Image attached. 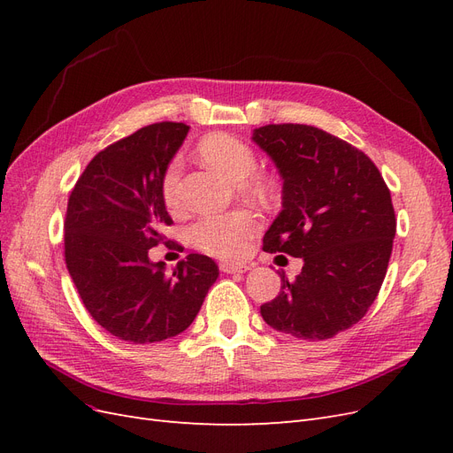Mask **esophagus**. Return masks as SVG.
<instances>
[{
  "mask_svg": "<svg viewBox=\"0 0 453 453\" xmlns=\"http://www.w3.org/2000/svg\"><path fill=\"white\" fill-rule=\"evenodd\" d=\"M219 268H221L225 273H243V272L250 270V265L228 263V260H223V263H219Z\"/></svg>",
  "mask_w": 453,
  "mask_h": 453,
  "instance_id": "esophagus-1",
  "label": "esophagus"
}]
</instances>
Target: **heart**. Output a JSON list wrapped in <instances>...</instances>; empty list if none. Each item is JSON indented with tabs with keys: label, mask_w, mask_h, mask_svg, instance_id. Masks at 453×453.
<instances>
[{
	"label": "heart",
	"mask_w": 453,
	"mask_h": 453,
	"mask_svg": "<svg viewBox=\"0 0 453 453\" xmlns=\"http://www.w3.org/2000/svg\"><path fill=\"white\" fill-rule=\"evenodd\" d=\"M202 158L213 170L228 177L230 181H242L245 188L255 195H265L268 181L257 170V153L251 145L230 134H210L198 143ZM181 160L173 158L162 175V198L170 211L181 210ZM260 226L258 217L250 210H230L223 213H205L188 226V238L196 250L215 257H236L245 251L250 240Z\"/></svg>",
	"instance_id": "heart-1"
}]
</instances>
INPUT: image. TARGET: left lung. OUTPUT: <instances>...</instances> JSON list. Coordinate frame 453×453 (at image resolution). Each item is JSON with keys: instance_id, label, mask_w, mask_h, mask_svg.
<instances>
[{"instance_id": "8db88e82", "label": "left lung", "mask_w": 453, "mask_h": 453, "mask_svg": "<svg viewBox=\"0 0 453 453\" xmlns=\"http://www.w3.org/2000/svg\"><path fill=\"white\" fill-rule=\"evenodd\" d=\"M253 142L283 177V210L263 240L268 253L304 260L260 306L280 333L326 340L359 323L386 278L396 232L391 193L363 150L308 125H266Z\"/></svg>"}]
</instances>
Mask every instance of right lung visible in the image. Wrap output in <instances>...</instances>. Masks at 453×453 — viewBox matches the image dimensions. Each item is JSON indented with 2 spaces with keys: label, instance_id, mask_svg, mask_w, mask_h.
Returning a JSON list of instances; mask_svg holds the SVG:
<instances>
[{
  "label": "right lung",
  "instance_id": "obj_1",
  "mask_svg": "<svg viewBox=\"0 0 453 453\" xmlns=\"http://www.w3.org/2000/svg\"><path fill=\"white\" fill-rule=\"evenodd\" d=\"M188 127L155 122L96 155L77 180L64 221L67 272L92 319L132 344H153L195 321L219 276L210 257L190 253L166 273L149 250L173 221L162 175Z\"/></svg>",
  "mask_w": 453,
  "mask_h": 453
}]
</instances>
